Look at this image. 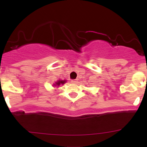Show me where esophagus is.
Wrapping results in <instances>:
<instances>
[{
	"label": "esophagus",
	"instance_id": "1",
	"mask_svg": "<svg viewBox=\"0 0 147 147\" xmlns=\"http://www.w3.org/2000/svg\"><path fill=\"white\" fill-rule=\"evenodd\" d=\"M71 83L72 84H77V79H75V80H71Z\"/></svg>",
	"mask_w": 147,
	"mask_h": 147
}]
</instances>
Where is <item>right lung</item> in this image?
<instances>
[{"label": "right lung", "mask_w": 147, "mask_h": 147, "mask_svg": "<svg viewBox=\"0 0 147 147\" xmlns=\"http://www.w3.org/2000/svg\"><path fill=\"white\" fill-rule=\"evenodd\" d=\"M65 82H66V81L65 80H59V81H58V82H57L56 83H55V84H54V85H55V86H60L61 84H65Z\"/></svg>", "instance_id": "1"}]
</instances>
